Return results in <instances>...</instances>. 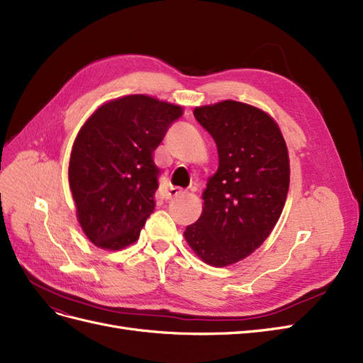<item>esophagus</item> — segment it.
I'll return each instance as SVG.
<instances>
[{"label":"esophagus","mask_w":363,"mask_h":363,"mask_svg":"<svg viewBox=\"0 0 363 363\" xmlns=\"http://www.w3.org/2000/svg\"><path fill=\"white\" fill-rule=\"evenodd\" d=\"M180 194H183V189H180V188H175V186H171V188H168V191H167V196H164V199H167V200H172L174 196H179Z\"/></svg>","instance_id":"1"}]
</instances>
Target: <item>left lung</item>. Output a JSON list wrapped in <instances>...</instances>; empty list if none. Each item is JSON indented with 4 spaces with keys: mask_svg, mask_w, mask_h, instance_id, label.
<instances>
[{
    "mask_svg": "<svg viewBox=\"0 0 363 363\" xmlns=\"http://www.w3.org/2000/svg\"><path fill=\"white\" fill-rule=\"evenodd\" d=\"M194 116L213 138L219 167L184 238L208 265L227 267L250 256L277 224L289 189L288 148L257 107L227 100L196 107Z\"/></svg>",
    "mask_w": 363,
    "mask_h": 363,
    "instance_id": "obj_1",
    "label": "left lung"
}]
</instances>
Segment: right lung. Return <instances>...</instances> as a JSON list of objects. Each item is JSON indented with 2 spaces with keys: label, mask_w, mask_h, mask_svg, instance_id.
I'll return each mask as SVG.
<instances>
[{
  "label": "right lung",
  "mask_w": 363,
  "mask_h": 363,
  "mask_svg": "<svg viewBox=\"0 0 363 363\" xmlns=\"http://www.w3.org/2000/svg\"><path fill=\"white\" fill-rule=\"evenodd\" d=\"M182 115L180 106L128 95L86 121L68 175L77 218L92 244L121 250L136 242L156 206L160 169L152 152Z\"/></svg>",
  "instance_id": "add662e5"
}]
</instances>
